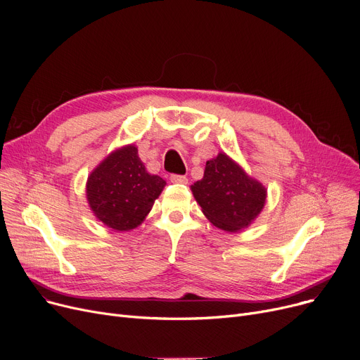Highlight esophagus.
<instances>
[{
  "label": "esophagus",
  "mask_w": 360,
  "mask_h": 360,
  "mask_svg": "<svg viewBox=\"0 0 360 360\" xmlns=\"http://www.w3.org/2000/svg\"><path fill=\"white\" fill-rule=\"evenodd\" d=\"M170 182L174 184H188V178L182 175H170Z\"/></svg>",
  "instance_id": "esophagus-1"
}]
</instances>
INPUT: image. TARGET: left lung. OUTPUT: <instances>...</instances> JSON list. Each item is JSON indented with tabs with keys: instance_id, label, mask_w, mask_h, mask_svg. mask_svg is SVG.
<instances>
[{
	"instance_id": "8db88e82",
	"label": "left lung",
	"mask_w": 360,
	"mask_h": 360,
	"mask_svg": "<svg viewBox=\"0 0 360 360\" xmlns=\"http://www.w3.org/2000/svg\"><path fill=\"white\" fill-rule=\"evenodd\" d=\"M191 191L209 221L231 233L251 226L267 201V188L224 151L207 160L204 176Z\"/></svg>"
}]
</instances>
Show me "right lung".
<instances>
[{"label": "right lung", "instance_id": "obj_1", "mask_svg": "<svg viewBox=\"0 0 360 360\" xmlns=\"http://www.w3.org/2000/svg\"><path fill=\"white\" fill-rule=\"evenodd\" d=\"M165 185L159 175L147 172L137 146L125 144L91 170L86 198L99 221L117 232H128L146 220Z\"/></svg>", "mask_w": 360, "mask_h": 360}]
</instances>
